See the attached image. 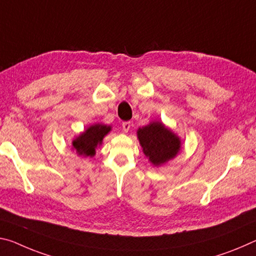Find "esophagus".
<instances>
[{"instance_id": "esophagus-1", "label": "esophagus", "mask_w": 256, "mask_h": 256, "mask_svg": "<svg viewBox=\"0 0 256 256\" xmlns=\"http://www.w3.org/2000/svg\"><path fill=\"white\" fill-rule=\"evenodd\" d=\"M132 128V123L131 122H124L123 124H122V130H123V131L125 132V133H128V131H130V128Z\"/></svg>"}]
</instances>
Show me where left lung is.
<instances>
[{
  "mask_svg": "<svg viewBox=\"0 0 256 256\" xmlns=\"http://www.w3.org/2000/svg\"><path fill=\"white\" fill-rule=\"evenodd\" d=\"M136 133L144 155L155 166L173 160L181 149L180 138L160 122H152L140 128Z\"/></svg>",
  "mask_w": 256,
  "mask_h": 256,
  "instance_id": "left-lung-1",
  "label": "left lung"
}]
</instances>
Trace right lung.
<instances>
[{
    "mask_svg": "<svg viewBox=\"0 0 256 256\" xmlns=\"http://www.w3.org/2000/svg\"><path fill=\"white\" fill-rule=\"evenodd\" d=\"M112 128L104 124H93L88 126L83 133L72 140V149L80 156L92 157L96 155V148L102 144L104 136L110 132Z\"/></svg>",
    "mask_w": 256,
    "mask_h": 256,
    "instance_id": "add662e5",
    "label": "right lung"
}]
</instances>
